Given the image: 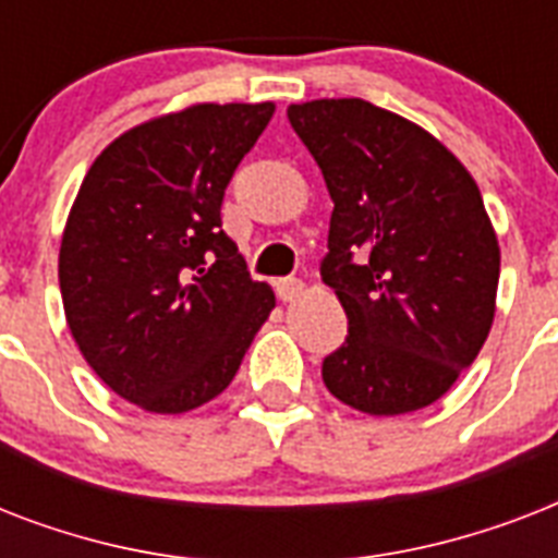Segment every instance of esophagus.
Here are the masks:
<instances>
[{
	"label": "esophagus",
	"instance_id": "34e87169",
	"mask_svg": "<svg viewBox=\"0 0 558 558\" xmlns=\"http://www.w3.org/2000/svg\"><path fill=\"white\" fill-rule=\"evenodd\" d=\"M278 298L280 301H295V298H301V292H304V280L298 278H283L278 280Z\"/></svg>",
	"mask_w": 558,
	"mask_h": 558
}]
</instances>
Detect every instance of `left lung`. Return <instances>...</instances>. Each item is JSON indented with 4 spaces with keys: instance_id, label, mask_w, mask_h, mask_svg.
Segmentation results:
<instances>
[{
    "instance_id": "8db88e82",
    "label": "left lung",
    "mask_w": 558,
    "mask_h": 558,
    "mask_svg": "<svg viewBox=\"0 0 558 558\" xmlns=\"http://www.w3.org/2000/svg\"><path fill=\"white\" fill-rule=\"evenodd\" d=\"M287 116L336 205L322 278L350 336L324 385L371 416L432 405L493 330L501 248L475 179L428 130L362 98Z\"/></svg>"
}]
</instances>
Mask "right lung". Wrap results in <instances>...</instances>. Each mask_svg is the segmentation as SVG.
Here are the masks:
<instances>
[{
	"label": "right lung",
	"mask_w": 558,
	"mask_h": 558,
	"mask_svg": "<svg viewBox=\"0 0 558 558\" xmlns=\"http://www.w3.org/2000/svg\"><path fill=\"white\" fill-rule=\"evenodd\" d=\"M275 104H193L104 147L60 243L65 324L107 388L185 414L231 385L275 292L222 231V196Z\"/></svg>",
	"instance_id": "obj_1"
}]
</instances>
